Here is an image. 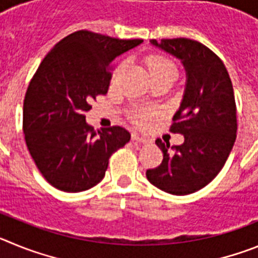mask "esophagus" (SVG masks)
<instances>
[{
    "label": "esophagus",
    "instance_id": "1",
    "mask_svg": "<svg viewBox=\"0 0 258 258\" xmlns=\"http://www.w3.org/2000/svg\"><path fill=\"white\" fill-rule=\"evenodd\" d=\"M132 140L136 141V142L143 143V145H150V143H151V141L147 140V138H145V137L140 136V134H137V133H134L133 136H132Z\"/></svg>",
    "mask_w": 258,
    "mask_h": 258
}]
</instances>
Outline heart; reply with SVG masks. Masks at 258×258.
I'll list each match as a JSON object with an SVG mask.
<instances>
[{"label": "heart", "instance_id": "heart-1", "mask_svg": "<svg viewBox=\"0 0 258 258\" xmlns=\"http://www.w3.org/2000/svg\"><path fill=\"white\" fill-rule=\"evenodd\" d=\"M146 66H147V70H149L152 79L164 76H177V67H175V64L170 60V59L165 58V56H150V58L146 60ZM152 115H154V113L147 112V111H140V112H137L136 115H134V117H136V120L138 122L145 124Z\"/></svg>", "mask_w": 258, "mask_h": 258}]
</instances>
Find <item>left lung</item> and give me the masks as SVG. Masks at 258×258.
Returning a JSON list of instances; mask_svg holds the SVG:
<instances>
[{"mask_svg":"<svg viewBox=\"0 0 258 258\" xmlns=\"http://www.w3.org/2000/svg\"><path fill=\"white\" fill-rule=\"evenodd\" d=\"M152 46L179 59L186 85L172 133L184 142L173 146L156 140L163 161L146 177L172 195H188L212 182L220 173L236 138V106L229 72L212 50L190 38L151 40Z\"/></svg>","mask_w":258,"mask_h":258,"instance_id":"1","label":"left lung"}]
</instances>
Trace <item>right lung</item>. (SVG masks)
<instances>
[{
    "label": "right lung",
    "mask_w": 258,
    "mask_h": 258,
    "mask_svg": "<svg viewBox=\"0 0 258 258\" xmlns=\"http://www.w3.org/2000/svg\"><path fill=\"white\" fill-rule=\"evenodd\" d=\"M142 42L77 31L41 61L24 98L23 132L38 170L58 190L80 192L99 183L111 155L131 141L121 126L95 132L85 112L108 92L112 61Z\"/></svg>",
    "instance_id": "1"
}]
</instances>
